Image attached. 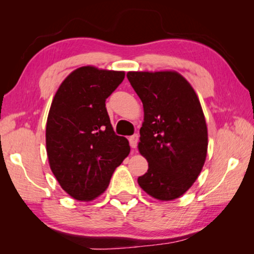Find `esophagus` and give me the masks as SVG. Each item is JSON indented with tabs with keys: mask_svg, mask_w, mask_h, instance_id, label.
<instances>
[{
	"mask_svg": "<svg viewBox=\"0 0 254 254\" xmlns=\"http://www.w3.org/2000/svg\"><path fill=\"white\" fill-rule=\"evenodd\" d=\"M128 141H130V144H131V147H132L133 149L136 148L137 141H139V135H137V134L131 135L130 137H128Z\"/></svg>",
	"mask_w": 254,
	"mask_h": 254,
	"instance_id": "obj_1",
	"label": "esophagus"
}]
</instances>
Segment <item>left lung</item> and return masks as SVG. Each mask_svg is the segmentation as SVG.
Masks as SVG:
<instances>
[{"instance_id":"obj_1","label":"left lung","mask_w":254,"mask_h":254,"mask_svg":"<svg viewBox=\"0 0 254 254\" xmlns=\"http://www.w3.org/2000/svg\"><path fill=\"white\" fill-rule=\"evenodd\" d=\"M143 104L139 151L149 162L140 187L160 200L185 194L198 177L207 153V127L194 88L176 71H128Z\"/></svg>"}]
</instances>
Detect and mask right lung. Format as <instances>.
Here are the masks:
<instances>
[{"instance_id":"add662e5","label":"right lung","mask_w":254,"mask_h":254,"mask_svg":"<svg viewBox=\"0 0 254 254\" xmlns=\"http://www.w3.org/2000/svg\"><path fill=\"white\" fill-rule=\"evenodd\" d=\"M124 76L80 67L67 76L51 103L46 127L49 165L62 188L77 200L104 192L130 153L128 141L115 134L105 107Z\"/></svg>"}]
</instances>
